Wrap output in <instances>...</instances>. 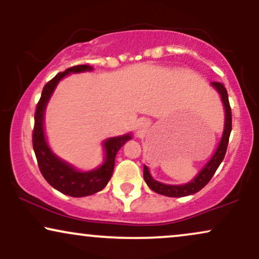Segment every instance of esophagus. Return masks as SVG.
Returning a JSON list of instances; mask_svg holds the SVG:
<instances>
[{
	"label": "esophagus",
	"instance_id": "34e87169",
	"mask_svg": "<svg viewBox=\"0 0 259 259\" xmlns=\"http://www.w3.org/2000/svg\"><path fill=\"white\" fill-rule=\"evenodd\" d=\"M147 126H148V124H147V123H141V127H145V129H146Z\"/></svg>",
	"mask_w": 259,
	"mask_h": 259
}]
</instances>
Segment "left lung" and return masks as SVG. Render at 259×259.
<instances>
[{"instance_id":"8db88e82","label":"left lung","mask_w":259,"mask_h":259,"mask_svg":"<svg viewBox=\"0 0 259 259\" xmlns=\"http://www.w3.org/2000/svg\"><path fill=\"white\" fill-rule=\"evenodd\" d=\"M211 86L220 93L226 112L224 134H222V139L220 141V145H219L217 152L212 155V158L209 160L207 165L202 168V171L198 173L197 177H195L194 181L183 185L162 184V183L153 179V177L150 176L149 173L148 167H147V166H143V178H145L147 185H148L154 192H156V194L168 196V197H184V196L196 194V192L202 190L209 182H210L214 173L217 172L218 167L220 166L222 160H224L232 132V111L230 106V101H228L227 90H226L224 84L221 82H211Z\"/></svg>"}]
</instances>
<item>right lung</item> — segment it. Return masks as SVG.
<instances>
[{
	"instance_id": "add662e5",
	"label": "right lung",
	"mask_w": 259,
	"mask_h": 259,
	"mask_svg": "<svg viewBox=\"0 0 259 259\" xmlns=\"http://www.w3.org/2000/svg\"><path fill=\"white\" fill-rule=\"evenodd\" d=\"M93 68L87 64L74 65L68 68L65 71L58 73L52 80L45 84L42 88L41 97L37 104L34 114V127L33 135H32V142H33V149L37 158L39 169H40L42 177L45 178L52 188L58 190L62 194L71 196V197H84L96 194L105 188L107 183L112 176L114 167V159L116 154L120 149L126 141L132 140V135H123L118 137H111L104 142V149H105V162L99 168L88 172H80L69 163L64 162L63 160L57 158L51 149L49 148L47 139L44 134V112L45 107L51 94L54 93L57 83L70 73H82V71H90Z\"/></svg>"
}]
</instances>
